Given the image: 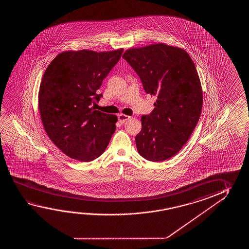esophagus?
I'll list each match as a JSON object with an SVG mask.
<instances>
[{"mask_svg":"<svg viewBox=\"0 0 249 249\" xmlns=\"http://www.w3.org/2000/svg\"><path fill=\"white\" fill-rule=\"evenodd\" d=\"M129 119H130V116L126 115V114H121L118 115L119 122L121 123H124L125 122H126L127 120H129Z\"/></svg>","mask_w":249,"mask_h":249,"instance_id":"obj_1","label":"esophagus"}]
</instances>
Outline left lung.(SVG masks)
Returning a JSON list of instances; mask_svg holds the SVG:
<instances>
[{"label":"left lung","instance_id":"obj_1","mask_svg":"<svg viewBox=\"0 0 249 249\" xmlns=\"http://www.w3.org/2000/svg\"><path fill=\"white\" fill-rule=\"evenodd\" d=\"M123 57L145 92L157 96L154 110L142 116L137 151L151 161L169 159L187 143L200 119L203 95L195 63L184 49L164 43L127 49Z\"/></svg>","mask_w":249,"mask_h":249}]
</instances>
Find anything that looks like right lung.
Instances as JSON below:
<instances>
[{"label": "right lung", "mask_w": 249, "mask_h": 249, "mask_svg": "<svg viewBox=\"0 0 249 249\" xmlns=\"http://www.w3.org/2000/svg\"><path fill=\"white\" fill-rule=\"evenodd\" d=\"M123 52L65 51L45 70L38 95L41 122L49 139L72 159H96L110 142L117 117L92 103L100 101L96 92Z\"/></svg>", "instance_id": "obj_1"}]
</instances>
